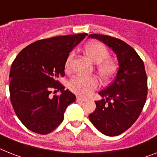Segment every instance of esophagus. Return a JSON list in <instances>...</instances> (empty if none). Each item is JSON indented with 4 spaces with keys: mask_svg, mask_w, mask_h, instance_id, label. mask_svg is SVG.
<instances>
[{
    "mask_svg": "<svg viewBox=\"0 0 157 157\" xmlns=\"http://www.w3.org/2000/svg\"><path fill=\"white\" fill-rule=\"evenodd\" d=\"M76 101L78 102V103H82L84 101H86V99H83V98H81V97L78 96L77 98H76Z\"/></svg>",
    "mask_w": 157,
    "mask_h": 157,
    "instance_id": "1",
    "label": "esophagus"
}]
</instances>
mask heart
Returning a JSON list of instances; mask_svg holds the SVG:
<instances>
[{"mask_svg": "<svg viewBox=\"0 0 157 157\" xmlns=\"http://www.w3.org/2000/svg\"><path fill=\"white\" fill-rule=\"evenodd\" d=\"M84 51L94 63H97V72L103 80H108L115 75L117 71V65L113 60L110 59L109 52L107 47L99 41H91L84 46ZM74 56L71 53L66 61V68H69L70 63ZM98 81L96 78L90 76H75L68 82L70 90L74 93L81 95L88 96L93 90L96 89Z\"/></svg>", "mask_w": 157, "mask_h": 157, "instance_id": "b5f03b06", "label": "heart"}]
</instances>
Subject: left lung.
<instances>
[{"label": "left lung", "mask_w": 157, "mask_h": 157, "mask_svg": "<svg viewBox=\"0 0 157 157\" xmlns=\"http://www.w3.org/2000/svg\"><path fill=\"white\" fill-rule=\"evenodd\" d=\"M88 37L102 41L117 57L119 70L116 78L99 91L103 99L95 101L96 108L89 115L90 122L100 132L116 136L136 122L145 104L147 82L144 64L136 50L122 40L97 33Z\"/></svg>", "instance_id": "left-lung-1"}]
</instances>
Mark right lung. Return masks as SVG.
<instances>
[{
	"label": "right lung",
	"instance_id": "obj_1",
	"mask_svg": "<svg viewBox=\"0 0 157 157\" xmlns=\"http://www.w3.org/2000/svg\"><path fill=\"white\" fill-rule=\"evenodd\" d=\"M87 33L39 40L24 48L12 64L10 74L11 103L18 119L38 134L51 132L63 122L64 112L76 97L58 81L65 75L69 54ZM52 88L60 96L50 98Z\"/></svg>",
	"mask_w": 157,
	"mask_h": 157
}]
</instances>
